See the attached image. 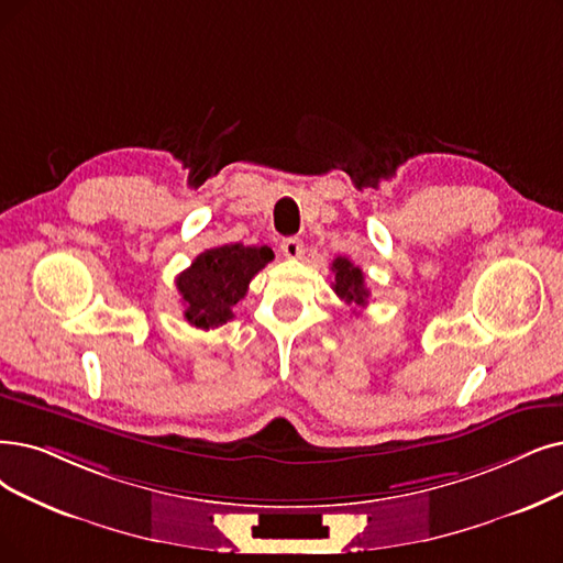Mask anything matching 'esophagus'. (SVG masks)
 Segmentation results:
<instances>
[{
	"instance_id": "esophagus-1",
	"label": "esophagus",
	"mask_w": 563,
	"mask_h": 563,
	"mask_svg": "<svg viewBox=\"0 0 563 563\" xmlns=\"http://www.w3.org/2000/svg\"><path fill=\"white\" fill-rule=\"evenodd\" d=\"M282 254L286 258H302L305 254V244L300 238H286L282 240Z\"/></svg>"
}]
</instances>
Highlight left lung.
Listing matches in <instances>:
<instances>
[{
	"mask_svg": "<svg viewBox=\"0 0 563 563\" xmlns=\"http://www.w3.org/2000/svg\"><path fill=\"white\" fill-rule=\"evenodd\" d=\"M332 273H334V282H332V290L340 296L349 307H367L369 300V290L365 286V275L363 269L357 265H353L349 258L336 256L332 261Z\"/></svg>",
	"mask_w": 563,
	"mask_h": 563,
	"instance_id": "8db88e82",
	"label": "left lung"
}]
</instances>
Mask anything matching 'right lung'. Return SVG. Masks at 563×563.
I'll return each mask as SVG.
<instances>
[{"label":"right lung","mask_w":563,"mask_h":563,"mask_svg":"<svg viewBox=\"0 0 563 563\" xmlns=\"http://www.w3.org/2000/svg\"><path fill=\"white\" fill-rule=\"evenodd\" d=\"M275 258L269 246L223 244L198 254L175 284L185 302V319L200 330L233 319V307L246 296L250 282Z\"/></svg>","instance_id":"right-lung-1"}]
</instances>
